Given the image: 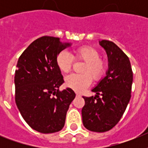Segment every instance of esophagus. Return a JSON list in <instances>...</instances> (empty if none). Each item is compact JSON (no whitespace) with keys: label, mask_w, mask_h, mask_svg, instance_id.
<instances>
[{"label":"esophagus","mask_w":148,"mask_h":148,"mask_svg":"<svg viewBox=\"0 0 148 148\" xmlns=\"http://www.w3.org/2000/svg\"><path fill=\"white\" fill-rule=\"evenodd\" d=\"M76 95H77V96H78V97L81 96V94H80V93H76Z\"/></svg>","instance_id":"esophagus-1"}]
</instances>
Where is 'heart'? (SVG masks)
<instances>
[{
	"mask_svg": "<svg viewBox=\"0 0 148 148\" xmlns=\"http://www.w3.org/2000/svg\"><path fill=\"white\" fill-rule=\"evenodd\" d=\"M74 58L85 61L81 72L84 74H71L65 77V84L77 92L87 88L91 83V77L95 81L101 78L105 71V64L101 60V54L95 48L84 46L74 51L73 56L67 51L58 53L56 64L61 72L67 73L71 68Z\"/></svg>",
	"mask_w": 148,
	"mask_h": 148,
	"instance_id": "b5f03b06",
	"label": "heart"
}]
</instances>
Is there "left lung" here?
<instances>
[{
  "instance_id": "obj_1",
  "label": "left lung",
  "mask_w": 148,
  "mask_h": 148,
  "mask_svg": "<svg viewBox=\"0 0 148 148\" xmlns=\"http://www.w3.org/2000/svg\"><path fill=\"white\" fill-rule=\"evenodd\" d=\"M99 44L105 50L108 58V70L93 92L95 97H83L82 121L89 131L105 132L119 122L131 99L133 72L128 57L110 40Z\"/></svg>"
}]
</instances>
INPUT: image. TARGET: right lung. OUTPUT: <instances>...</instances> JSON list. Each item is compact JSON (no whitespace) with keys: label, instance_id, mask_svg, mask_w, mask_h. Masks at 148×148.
Here are the masks:
<instances>
[{"label":"right lung","instance_id":"add662e5","mask_svg":"<svg viewBox=\"0 0 148 148\" xmlns=\"http://www.w3.org/2000/svg\"><path fill=\"white\" fill-rule=\"evenodd\" d=\"M60 38L44 36L31 43L20 56L15 71V101L21 114L34 130L43 134L64 127L75 93L60 91L64 81L57 66L59 52L71 46Z\"/></svg>","mask_w":148,"mask_h":148}]
</instances>
